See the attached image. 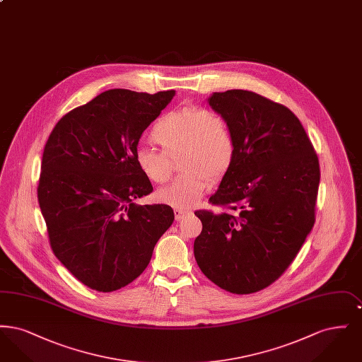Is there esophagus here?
Wrapping results in <instances>:
<instances>
[{
    "label": "esophagus",
    "instance_id": "1",
    "mask_svg": "<svg viewBox=\"0 0 362 362\" xmlns=\"http://www.w3.org/2000/svg\"><path fill=\"white\" fill-rule=\"evenodd\" d=\"M173 213H175V218H176V221L185 220V218H187V217L191 216V211H189V210H183V209H175V210H173Z\"/></svg>",
    "mask_w": 362,
    "mask_h": 362
}]
</instances>
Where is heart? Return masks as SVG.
<instances>
[{
	"instance_id": "obj_1",
	"label": "heart",
	"mask_w": 362,
	"mask_h": 362,
	"mask_svg": "<svg viewBox=\"0 0 362 362\" xmlns=\"http://www.w3.org/2000/svg\"><path fill=\"white\" fill-rule=\"evenodd\" d=\"M151 137L163 153L138 149L137 167L149 182L163 185L171 177V164L165 156H180L177 165L183 173L156 194L160 202L177 209L198 204L209 183L221 182L236 158V139L228 121L201 107H186L163 115Z\"/></svg>"
}]
</instances>
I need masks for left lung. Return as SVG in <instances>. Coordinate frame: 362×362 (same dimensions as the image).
I'll return each instance as SVG.
<instances>
[{
    "label": "left lung",
    "instance_id": "1",
    "mask_svg": "<svg viewBox=\"0 0 362 362\" xmlns=\"http://www.w3.org/2000/svg\"><path fill=\"white\" fill-rule=\"evenodd\" d=\"M207 104L236 139V158L210 202L233 211L198 210L194 241L202 273L226 292L250 294L289 267L315 224L319 160L289 108L255 92H214Z\"/></svg>",
    "mask_w": 362,
    "mask_h": 362
}]
</instances>
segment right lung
I'll use <instances>...</instances> for the list:
<instances>
[{
    "label": "right lung",
    "instance_id": "right-lung-1",
    "mask_svg": "<svg viewBox=\"0 0 362 362\" xmlns=\"http://www.w3.org/2000/svg\"><path fill=\"white\" fill-rule=\"evenodd\" d=\"M173 96L105 90L61 118L46 142L37 201L52 252L90 289L133 282L173 225V207L134 201L153 191L136 163L138 142Z\"/></svg>",
    "mask_w": 362,
    "mask_h": 362
}]
</instances>
